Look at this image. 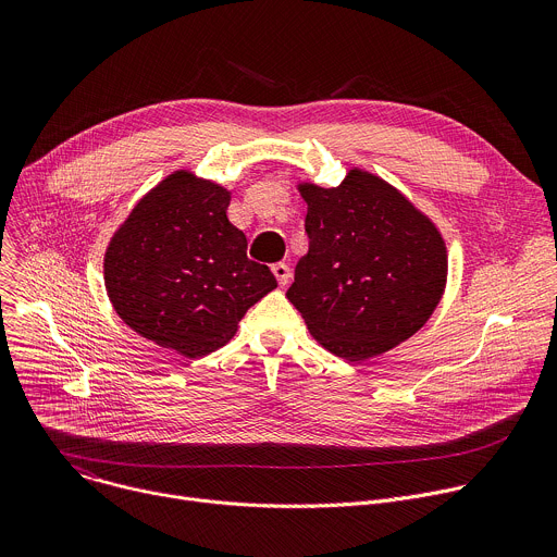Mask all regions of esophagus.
<instances>
[{"instance_id":"1","label":"esophagus","mask_w":557,"mask_h":557,"mask_svg":"<svg viewBox=\"0 0 557 557\" xmlns=\"http://www.w3.org/2000/svg\"><path fill=\"white\" fill-rule=\"evenodd\" d=\"M273 275L277 277L280 286H286V284H288V280H290V269H288V264H284V262L273 264Z\"/></svg>"}]
</instances>
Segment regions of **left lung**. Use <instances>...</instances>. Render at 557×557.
<instances>
[{
    "mask_svg": "<svg viewBox=\"0 0 557 557\" xmlns=\"http://www.w3.org/2000/svg\"><path fill=\"white\" fill-rule=\"evenodd\" d=\"M299 194L308 253L286 297L310 335L346 361H366L423 329L447 280L432 220L361 170L333 189L304 183Z\"/></svg>",
    "mask_w": 557,
    "mask_h": 557,
    "instance_id": "left-lung-1",
    "label": "left lung"
}]
</instances>
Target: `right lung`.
Wrapping results in <instances>:
<instances>
[{"label": "right lung", "instance_id": "right-lung-1", "mask_svg": "<svg viewBox=\"0 0 557 557\" xmlns=\"http://www.w3.org/2000/svg\"><path fill=\"white\" fill-rule=\"evenodd\" d=\"M228 200L224 187L174 172L140 198L106 251V288L121 320L189 359L224 346L277 286L269 267L247 258Z\"/></svg>", "mask_w": 557, "mask_h": 557}]
</instances>
